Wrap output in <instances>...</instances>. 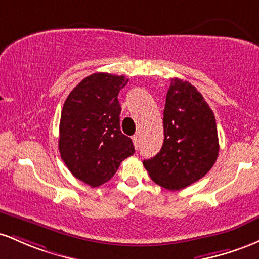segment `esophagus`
I'll list each match as a JSON object with an SVG mask.
<instances>
[{
	"mask_svg": "<svg viewBox=\"0 0 259 259\" xmlns=\"http://www.w3.org/2000/svg\"><path fill=\"white\" fill-rule=\"evenodd\" d=\"M132 141H133V144H135V148H136V149H138V147H139V142H141V138H139V136H138V135H137V136H133Z\"/></svg>",
	"mask_w": 259,
	"mask_h": 259,
	"instance_id": "obj_1",
	"label": "esophagus"
}]
</instances>
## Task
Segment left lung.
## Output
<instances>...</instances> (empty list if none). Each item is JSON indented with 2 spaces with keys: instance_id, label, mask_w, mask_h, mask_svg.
Listing matches in <instances>:
<instances>
[{
  "instance_id": "obj_1",
  "label": "left lung",
  "mask_w": 259,
  "mask_h": 259,
  "mask_svg": "<svg viewBox=\"0 0 259 259\" xmlns=\"http://www.w3.org/2000/svg\"><path fill=\"white\" fill-rule=\"evenodd\" d=\"M162 123L160 152L143 165L155 184L179 191L202 179L217 161L219 139L215 117L196 87L172 78Z\"/></svg>"
}]
</instances>
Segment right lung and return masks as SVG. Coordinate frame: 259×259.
<instances>
[{
    "label": "right lung",
    "mask_w": 259,
    "mask_h": 259,
    "mask_svg": "<svg viewBox=\"0 0 259 259\" xmlns=\"http://www.w3.org/2000/svg\"><path fill=\"white\" fill-rule=\"evenodd\" d=\"M124 75L94 73L69 93L60 121L59 149L71 174L91 187L109 181L135 153L132 139L120 130L117 95Z\"/></svg>",
    "instance_id": "1"
}]
</instances>
